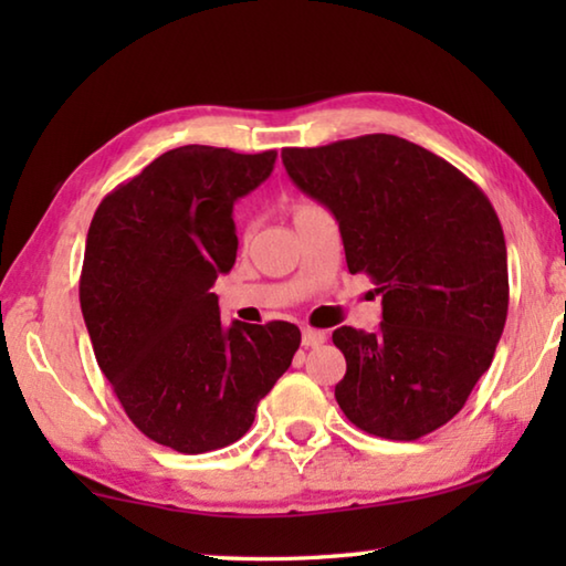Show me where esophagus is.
Masks as SVG:
<instances>
[{"instance_id": "obj_1", "label": "esophagus", "mask_w": 566, "mask_h": 566, "mask_svg": "<svg viewBox=\"0 0 566 566\" xmlns=\"http://www.w3.org/2000/svg\"><path fill=\"white\" fill-rule=\"evenodd\" d=\"M327 342V332H322V329H312V327H304L302 329V344L306 349H314V347H322V344Z\"/></svg>"}]
</instances>
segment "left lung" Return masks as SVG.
I'll return each mask as SVG.
<instances>
[{
  "instance_id": "obj_1",
  "label": "left lung",
  "mask_w": 566,
  "mask_h": 566,
  "mask_svg": "<svg viewBox=\"0 0 566 566\" xmlns=\"http://www.w3.org/2000/svg\"><path fill=\"white\" fill-rule=\"evenodd\" d=\"M282 161L337 217L349 272L381 294L377 332L332 334L347 359L334 387L342 411L395 442L444 427L490 369L510 310L492 202L449 161L395 134L286 147Z\"/></svg>"
}]
</instances>
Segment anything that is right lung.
<instances>
[{"label":"right lung","mask_w":566,"mask_h":566,"mask_svg":"<svg viewBox=\"0 0 566 566\" xmlns=\"http://www.w3.org/2000/svg\"><path fill=\"white\" fill-rule=\"evenodd\" d=\"M276 151L169 149L94 212L80 304L99 369L132 424L181 454L242 439L300 349L290 322L224 327L212 286L237 260L232 209Z\"/></svg>","instance_id":"right-lung-1"}]
</instances>
